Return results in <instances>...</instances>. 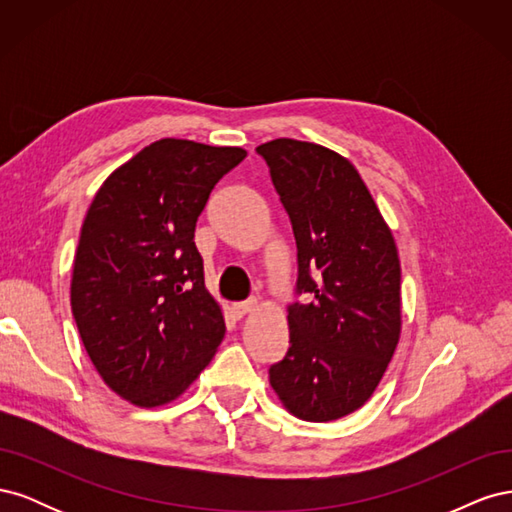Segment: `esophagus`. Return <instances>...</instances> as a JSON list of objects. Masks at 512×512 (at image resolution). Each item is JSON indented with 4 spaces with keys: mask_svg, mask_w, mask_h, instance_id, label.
Returning <instances> with one entry per match:
<instances>
[{
    "mask_svg": "<svg viewBox=\"0 0 512 512\" xmlns=\"http://www.w3.org/2000/svg\"><path fill=\"white\" fill-rule=\"evenodd\" d=\"M254 309H256V301H243V303L232 305V314H235L237 318H243L247 314H252Z\"/></svg>",
    "mask_w": 512,
    "mask_h": 512,
    "instance_id": "34e87169",
    "label": "esophagus"
}]
</instances>
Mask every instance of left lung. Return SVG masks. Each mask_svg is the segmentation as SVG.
Instances as JSON below:
<instances>
[{
    "label": "left lung",
    "mask_w": 512,
    "mask_h": 512,
    "mask_svg": "<svg viewBox=\"0 0 512 512\" xmlns=\"http://www.w3.org/2000/svg\"><path fill=\"white\" fill-rule=\"evenodd\" d=\"M297 241L290 346L271 365L282 406L309 423L337 421L374 395L401 333V267L389 224L344 156L275 138L256 147Z\"/></svg>",
    "instance_id": "left-lung-1"
}]
</instances>
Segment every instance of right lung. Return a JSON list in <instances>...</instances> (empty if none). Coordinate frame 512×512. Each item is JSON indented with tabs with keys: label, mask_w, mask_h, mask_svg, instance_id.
<instances>
[{
	"label": "right lung",
	"mask_w": 512,
	"mask_h": 512,
	"mask_svg": "<svg viewBox=\"0 0 512 512\" xmlns=\"http://www.w3.org/2000/svg\"><path fill=\"white\" fill-rule=\"evenodd\" d=\"M247 151L162 138L113 170L89 205L70 305L91 363L141 408L175 401L226 333L194 245L209 194Z\"/></svg>",
	"instance_id": "right-lung-1"
}]
</instances>
